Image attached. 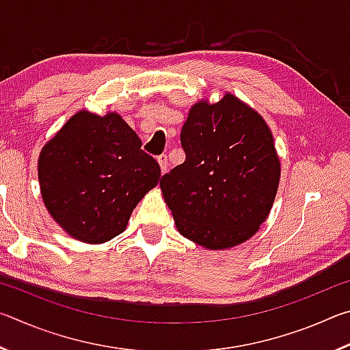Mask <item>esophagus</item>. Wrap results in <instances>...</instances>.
Masks as SVG:
<instances>
[{
	"mask_svg": "<svg viewBox=\"0 0 350 350\" xmlns=\"http://www.w3.org/2000/svg\"><path fill=\"white\" fill-rule=\"evenodd\" d=\"M157 162H159V165H161L162 173H165V171L168 170V156H167V154H161V156L157 157Z\"/></svg>",
	"mask_w": 350,
	"mask_h": 350,
	"instance_id": "1",
	"label": "esophagus"
}]
</instances>
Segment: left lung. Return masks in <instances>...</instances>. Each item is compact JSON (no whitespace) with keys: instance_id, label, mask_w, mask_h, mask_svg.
<instances>
[{"instance_id":"obj_1","label":"left lung","mask_w":350,"mask_h":350,"mask_svg":"<svg viewBox=\"0 0 350 350\" xmlns=\"http://www.w3.org/2000/svg\"><path fill=\"white\" fill-rule=\"evenodd\" d=\"M180 144L185 162L161 179L180 234L215 250L252 238L269 216L281 174L264 118L227 94L189 109Z\"/></svg>"}]
</instances>
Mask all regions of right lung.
Masks as SVG:
<instances>
[{
	"instance_id": "right-lung-1",
	"label": "right lung",
	"mask_w": 350,
	"mask_h": 350,
	"mask_svg": "<svg viewBox=\"0 0 350 350\" xmlns=\"http://www.w3.org/2000/svg\"><path fill=\"white\" fill-rule=\"evenodd\" d=\"M159 177L156 159L114 112L75 114L38 161L41 196L51 216L72 238L91 244L120 234Z\"/></svg>"
}]
</instances>
